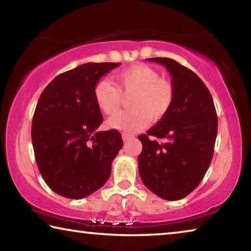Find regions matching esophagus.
I'll return each instance as SVG.
<instances>
[{
  "label": "esophagus",
  "instance_id": "1",
  "mask_svg": "<svg viewBox=\"0 0 251 251\" xmlns=\"http://www.w3.org/2000/svg\"><path fill=\"white\" fill-rule=\"evenodd\" d=\"M122 137H123V141L124 142H127V141H129V139H131V138H134V136L133 135H130V134H123L122 135Z\"/></svg>",
  "mask_w": 251,
  "mask_h": 251
}]
</instances>
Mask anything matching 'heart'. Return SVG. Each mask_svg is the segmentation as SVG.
<instances>
[{"label":"heart","instance_id":"heart-1","mask_svg":"<svg viewBox=\"0 0 251 251\" xmlns=\"http://www.w3.org/2000/svg\"><path fill=\"white\" fill-rule=\"evenodd\" d=\"M116 85L107 78L95 84L93 95L101 112L113 116L120 110L123 95H131V108L117 114L108 121V126L122 131L139 130L150 120H163L171 110L175 100V86L166 78L160 77L159 72L146 64H136L115 75ZM121 90L120 91L119 90Z\"/></svg>","mask_w":251,"mask_h":251}]
</instances>
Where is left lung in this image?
Here are the masks:
<instances>
[{"mask_svg":"<svg viewBox=\"0 0 251 251\" xmlns=\"http://www.w3.org/2000/svg\"><path fill=\"white\" fill-rule=\"evenodd\" d=\"M172 75L175 100L171 110L138 136L143 151L138 171L148 189L166 201H178L201 184L214 155L218 121L209 90L198 76L175 59L147 58ZM163 139L159 143L151 140Z\"/></svg>","mask_w":251,"mask_h":251,"instance_id":"left-lung-1","label":"left lung"}]
</instances>
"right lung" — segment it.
I'll list each match as a JSON object with an SVG mask.
<instances>
[{
  "mask_svg": "<svg viewBox=\"0 0 251 251\" xmlns=\"http://www.w3.org/2000/svg\"><path fill=\"white\" fill-rule=\"evenodd\" d=\"M121 63H86L57 75L44 88L32 121V144L46 184L61 196L80 199L110 175L123 147L116 129L96 131L103 123L93 95L95 84Z\"/></svg>",
  "mask_w": 251,
  "mask_h": 251,
  "instance_id": "obj_1",
  "label": "right lung"
}]
</instances>
